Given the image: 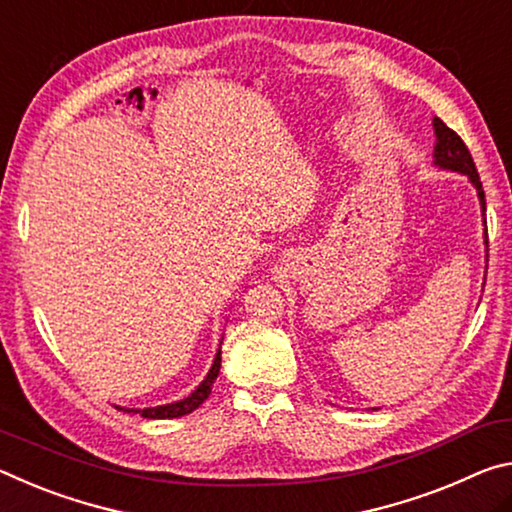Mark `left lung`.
<instances>
[{
    "instance_id": "8db88e82",
    "label": "left lung",
    "mask_w": 512,
    "mask_h": 512,
    "mask_svg": "<svg viewBox=\"0 0 512 512\" xmlns=\"http://www.w3.org/2000/svg\"><path fill=\"white\" fill-rule=\"evenodd\" d=\"M433 127H435V136H438V142H435V149H433L435 165L445 167V170L467 174V177L472 179V183L476 186V192H479L481 208L485 211V195H483L479 172H476L474 158H472V154H469V149L463 142V138H460L454 129H449L447 124L440 120V117H435Z\"/></svg>"
}]
</instances>
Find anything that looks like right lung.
Here are the masks:
<instances>
[{"instance_id":"1","label":"right lung","mask_w":512,"mask_h":512,"mask_svg":"<svg viewBox=\"0 0 512 512\" xmlns=\"http://www.w3.org/2000/svg\"><path fill=\"white\" fill-rule=\"evenodd\" d=\"M222 351H217V356L213 360V367L208 370V376L204 381H201L199 388L192 392L190 397L181 399V401H174V404H167V406H156V408H145V410H136L142 417H147V420H172V417H181V415H188L192 410L199 408L204 401L211 395V388L217 379V374H220V363H222Z\"/></svg>"}]
</instances>
